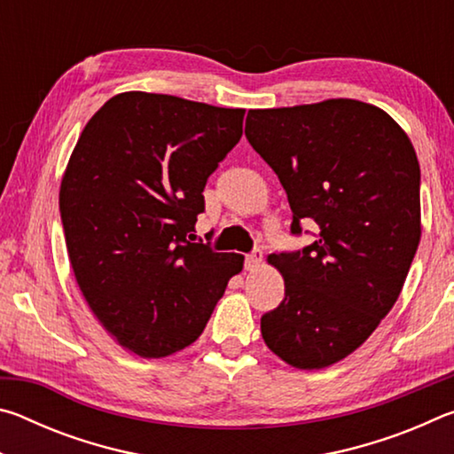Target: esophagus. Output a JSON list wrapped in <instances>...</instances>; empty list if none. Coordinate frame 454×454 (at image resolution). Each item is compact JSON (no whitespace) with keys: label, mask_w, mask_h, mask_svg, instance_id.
<instances>
[{"label":"esophagus","mask_w":454,"mask_h":454,"mask_svg":"<svg viewBox=\"0 0 454 454\" xmlns=\"http://www.w3.org/2000/svg\"><path fill=\"white\" fill-rule=\"evenodd\" d=\"M260 262H262V250H254L246 256L244 266H246V270H254V268L260 266Z\"/></svg>","instance_id":"esophagus-1"}]
</instances>
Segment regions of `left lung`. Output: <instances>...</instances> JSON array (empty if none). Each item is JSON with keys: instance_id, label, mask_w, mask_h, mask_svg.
<instances>
[{"instance_id": "1", "label": "left lung", "mask_w": 454, "mask_h": 454, "mask_svg": "<svg viewBox=\"0 0 454 454\" xmlns=\"http://www.w3.org/2000/svg\"><path fill=\"white\" fill-rule=\"evenodd\" d=\"M246 140L278 176L290 234L317 240L268 256L284 301L262 314L266 347L304 371L355 352L393 309L420 242V168L409 136L358 99L250 110Z\"/></svg>"}]
</instances>
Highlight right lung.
Returning <instances> with one entry per match:
<instances>
[{
  "instance_id": "1",
  "label": "right lung",
  "mask_w": 454,
  "mask_h": 454,
  "mask_svg": "<svg viewBox=\"0 0 454 454\" xmlns=\"http://www.w3.org/2000/svg\"><path fill=\"white\" fill-rule=\"evenodd\" d=\"M244 110L124 91L83 128L59 188L75 280L107 333L144 358L202 334L244 256L190 242Z\"/></svg>"
}]
</instances>
